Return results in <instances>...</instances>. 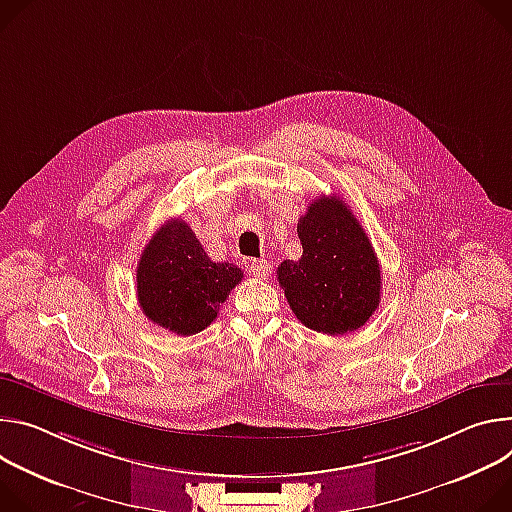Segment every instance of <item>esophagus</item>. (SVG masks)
Instances as JSON below:
<instances>
[{
    "instance_id": "esophagus-1",
    "label": "esophagus",
    "mask_w": 512,
    "mask_h": 512,
    "mask_svg": "<svg viewBox=\"0 0 512 512\" xmlns=\"http://www.w3.org/2000/svg\"><path fill=\"white\" fill-rule=\"evenodd\" d=\"M248 270L256 276V278H268L270 276V264L266 260H252Z\"/></svg>"
}]
</instances>
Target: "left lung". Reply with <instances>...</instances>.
<instances>
[{"label":"left lung","mask_w":512,"mask_h":512,"mask_svg":"<svg viewBox=\"0 0 512 512\" xmlns=\"http://www.w3.org/2000/svg\"><path fill=\"white\" fill-rule=\"evenodd\" d=\"M299 260H285L278 282L297 319L319 333L362 327L380 303V264L360 221L339 197L315 199L297 223Z\"/></svg>","instance_id":"left-lung-1"}]
</instances>
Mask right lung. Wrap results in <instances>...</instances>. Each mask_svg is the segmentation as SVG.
<instances>
[{"mask_svg":"<svg viewBox=\"0 0 512 512\" xmlns=\"http://www.w3.org/2000/svg\"><path fill=\"white\" fill-rule=\"evenodd\" d=\"M232 262H213L183 219H168L146 244L136 293L144 315L177 335H195L217 317L219 305L242 282Z\"/></svg>","mask_w":512,"mask_h":512,"instance_id":"1","label":"right lung"}]
</instances>
